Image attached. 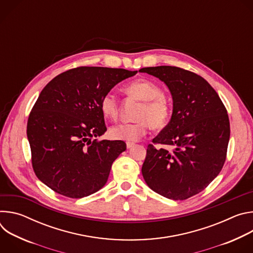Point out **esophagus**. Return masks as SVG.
I'll return each mask as SVG.
<instances>
[{
	"label": "esophagus",
	"instance_id": "1",
	"mask_svg": "<svg viewBox=\"0 0 253 253\" xmlns=\"http://www.w3.org/2000/svg\"><path fill=\"white\" fill-rule=\"evenodd\" d=\"M135 145V144L133 143V142H127L126 143V146H127V148H131L132 146H134Z\"/></svg>",
	"mask_w": 253,
	"mask_h": 253
}]
</instances>
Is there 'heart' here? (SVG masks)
<instances>
[{"instance_id": "b5f03b06", "label": "heart", "mask_w": 253, "mask_h": 253, "mask_svg": "<svg viewBox=\"0 0 253 253\" xmlns=\"http://www.w3.org/2000/svg\"><path fill=\"white\" fill-rule=\"evenodd\" d=\"M124 92L130 98L141 101L131 123H122L112 127L110 136L116 140L136 141L145 135L149 128H163L170 117V105L161 87L146 78L134 80L124 87ZM100 110L103 116L111 121L118 118L119 103L112 93H106L100 101Z\"/></svg>"}]
</instances>
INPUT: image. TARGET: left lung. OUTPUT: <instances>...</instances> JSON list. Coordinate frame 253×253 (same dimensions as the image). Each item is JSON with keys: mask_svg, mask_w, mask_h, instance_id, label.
Wrapping results in <instances>:
<instances>
[{"mask_svg": "<svg viewBox=\"0 0 253 253\" xmlns=\"http://www.w3.org/2000/svg\"><path fill=\"white\" fill-rule=\"evenodd\" d=\"M139 72L163 81L173 99L170 122L152 142L174 149L149 144L143 178L166 198L187 199L204 190L224 165L230 137L227 110L210 84L193 72L173 66Z\"/></svg>", "mask_w": 253, "mask_h": 253, "instance_id": "left-lung-1", "label": "left lung"}]
</instances>
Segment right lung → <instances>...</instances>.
Here are the masks:
<instances>
[{"label": "right lung", "mask_w": 253, "mask_h": 253, "mask_svg": "<svg viewBox=\"0 0 253 253\" xmlns=\"http://www.w3.org/2000/svg\"><path fill=\"white\" fill-rule=\"evenodd\" d=\"M137 71L78 67L51 80L40 93L27 124L34 172L55 192L82 198L107 182L115 159L126 150L121 140L92 138L107 128L101 98Z\"/></svg>", "instance_id": "1"}]
</instances>
